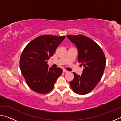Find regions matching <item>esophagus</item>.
<instances>
[{"mask_svg": "<svg viewBox=\"0 0 121 121\" xmlns=\"http://www.w3.org/2000/svg\"><path fill=\"white\" fill-rule=\"evenodd\" d=\"M63 71L64 73H68L69 71H67V70H63Z\"/></svg>", "mask_w": 121, "mask_h": 121, "instance_id": "esophagus-1", "label": "esophagus"}]
</instances>
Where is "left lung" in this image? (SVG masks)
<instances>
[{
    "instance_id": "8db88e82",
    "label": "left lung",
    "mask_w": 121,
    "mask_h": 121,
    "mask_svg": "<svg viewBox=\"0 0 121 121\" xmlns=\"http://www.w3.org/2000/svg\"><path fill=\"white\" fill-rule=\"evenodd\" d=\"M77 47L78 61L84 67L81 75L73 73L74 78L69 82L73 91L78 95H86L95 89L103 75L106 65L105 54L99 45L83 36H67Z\"/></svg>"
}]
</instances>
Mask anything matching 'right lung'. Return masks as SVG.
I'll return each mask as SVG.
<instances>
[{
    "mask_svg": "<svg viewBox=\"0 0 121 121\" xmlns=\"http://www.w3.org/2000/svg\"><path fill=\"white\" fill-rule=\"evenodd\" d=\"M65 36L44 35L31 40L22 52L20 67L27 85L40 94H46L53 89L62 73L60 68H49L48 60Z\"/></svg>",
    "mask_w": 121,
    "mask_h": 121,
    "instance_id": "add662e5",
    "label": "right lung"
}]
</instances>
